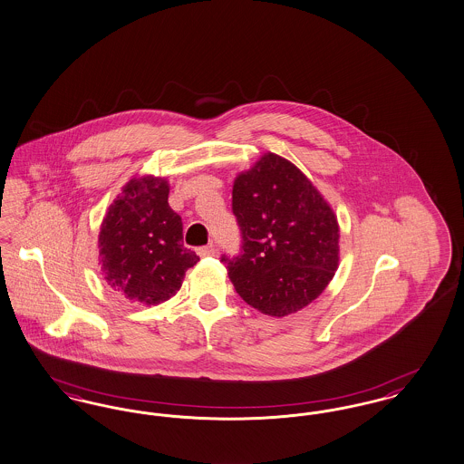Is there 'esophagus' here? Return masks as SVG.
Segmentation results:
<instances>
[{"instance_id":"esophagus-1","label":"esophagus","mask_w":464,"mask_h":464,"mask_svg":"<svg viewBox=\"0 0 464 464\" xmlns=\"http://www.w3.org/2000/svg\"><path fill=\"white\" fill-rule=\"evenodd\" d=\"M215 253H217V249H215V246H213V244H208V246H200V247H197V255H198L200 258L213 256Z\"/></svg>"}]
</instances>
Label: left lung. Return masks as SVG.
Here are the masks:
<instances>
[{
  "label": "left lung",
  "instance_id": "8db88e82",
  "mask_svg": "<svg viewBox=\"0 0 464 464\" xmlns=\"http://www.w3.org/2000/svg\"><path fill=\"white\" fill-rule=\"evenodd\" d=\"M232 213L243 244L220 262L246 304L268 316H288L328 286L339 266L337 217L290 160L266 153L241 172Z\"/></svg>",
  "mask_w": 464,
  "mask_h": 464
}]
</instances>
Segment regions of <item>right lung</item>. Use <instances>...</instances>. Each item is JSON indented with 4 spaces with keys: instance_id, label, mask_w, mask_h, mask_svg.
<instances>
[{
    "instance_id": "obj_1",
    "label": "right lung",
    "mask_w": 464,
    "mask_h": 464,
    "mask_svg": "<svg viewBox=\"0 0 464 464\" xmlns=\"http://www.w3.org/2000/svg\"><path fill=\"white\" fill-rule=\"evenodd\" d=\"M162 178L130 179L110 206L99 232L104 279L125 298L160 304L179 290L185 272L198 262L183 246V223L168 202Z\"/></svg>"
}]
</instances>
